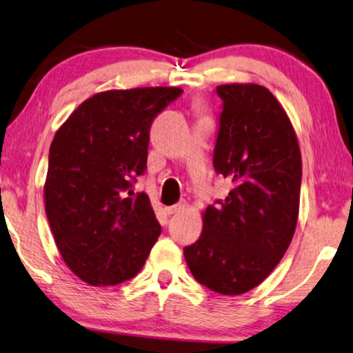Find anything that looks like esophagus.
<instances>
[{"label": "esophagus", "mask_w": 353, "mask_h": 353, "mask_svg": "<svg viewBox=\"0 0 353 353\" xmlns=\"http://www.w3.org/2000/svg\"><path fill=\"white\" fill-rule=\"evenodd\" d=\"M185 202H180V203H175V205H172V207H167V213L168 214H175V213H180V212H183L185 210Z\"/></svg>", "instance_id": "esophagus-1"}]
</instances>
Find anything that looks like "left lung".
<instances>
[{
	"label": "left lung",
	"mask_w": 353,
	"mask_h": 353,
	"mask_svg": "<svg viewBox=\"0 0 353 353\" xmlns=\"http://www.w3.org/2000/svg\"><path fill=\"white\" fill-rule=\"evenodd\" d=\"M213 167L234 188L202 213L196 243L185 247L194 279L219 294L258 287L283 258L299 214L301 151L272 92L259 84H223Z\"/></svg>",
	"instance_id": "left-lung-1"
}]
</instances>
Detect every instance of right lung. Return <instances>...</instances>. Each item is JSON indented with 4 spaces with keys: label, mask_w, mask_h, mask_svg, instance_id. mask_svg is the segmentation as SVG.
<instances>
[{
    "label": "right lung",
    "mask_w": 353,
    "mask_h": 353,
    "mask_svg": "<svg viewBox=\"0 0 353 353\" xmlns=\"http://www.w3.org/2000/svg\"><path fill=\"white\" fill-rule=\"evenodd\" d=\"M180 88L106 90L84 100L55 132L44 203L65 264L92 287L140 272L161 224L132 185L146 170L154 117Z\"/></svg>",
    "instance_id": "1"
}]
</instances>
